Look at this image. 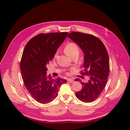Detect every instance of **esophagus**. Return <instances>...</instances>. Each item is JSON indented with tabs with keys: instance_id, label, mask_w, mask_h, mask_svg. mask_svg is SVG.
Wrapping results in <instances>:
<instances>
[{
	"instance_id": "esophagus-1",
	"label": "esophagus",
	"mask_w": 130,
	"mask_h": 130,
	"mask_svg": "<svg viewBox=\"0 0 130 130\" xmlns=\"http://www.w3.org/2000/svg\"><path fill=\"white\" fill-rule=\"evenodd\" d=\"M67 81L69 82H70V83H73V82H74V80L71 79H68L67 80Z\"/></svg>"
}]
</instances>
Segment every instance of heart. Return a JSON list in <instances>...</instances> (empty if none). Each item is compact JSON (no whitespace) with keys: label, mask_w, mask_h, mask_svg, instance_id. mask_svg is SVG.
<instances>
[{"label":"heart","mask_w":130,"mask_h":130,"mask_svg":"<svg viewBox=\"0 0 130 130\" xmlns=\"http://www.w3.org/2000/svg\"><path fill=\"white\" fill-rule=\"evenodd\" d=\"M65 54L71 58L74 57H78L80 53V48L76 43L71 42L67 43L64 48ZM58 52H55L54 56V59H55L57 56Z\"/></svg>","instance_id":"obj_1"}]
</instances>
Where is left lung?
Returning <instances> with one entry per match:
<instances>
[{
  "label": "left lung",
  "instance_id": "left-lung-1",
  "mask_svg": "<svg viewBox=\"0 0 130 130\" xmlns=\"http://www.w3.org/2000/svg\"><path fill=\"white\" fill-rule=\"evenodd\" d=\"M68 37L78 44L83 51L84 70L80 73L82 75L89 78L87 83L80 81L82 89L75 95L80 101L90 103L98 97L107 84L109 73L108 54L101 40L92 35L72 32Z\"/></svg>",
  "mask_w": 130,
  "mask_h": 130
}]
</instances>
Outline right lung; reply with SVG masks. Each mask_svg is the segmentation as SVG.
Here are the masks:
<instances>
[{"instance_id": "add662e5", "label": "right lung", "mask_w": 130, "mask_h": 130, "mask_svg": "<svg viewBox=\"0 0 130 130\" xmlns=\"http://www.w3.org/2000/svg\"><path fill=\"white\" fill-rule=\"evenodd\" d=\"M68 32L40 34L30 40L23 52L20 68L26 89L37 102L48 103L56 98L61 84L67 80L46 76L47 64L52 60Z\"/></svg>"}]
</instances>
